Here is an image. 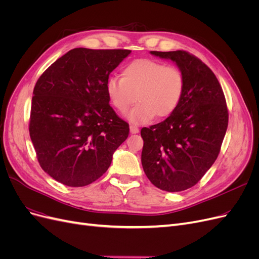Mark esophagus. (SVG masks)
<instances>
[{"instance_id":"obj_1","label":"esophagus","mask_w":259,"mask_h":259,"mask_svg":"<svg viewBox=\"0 0 259 259\" xmlns=\"http://www.w3.org/2000/svg\"><path fill=\"white\" fill-rule=\"evenodd\" d=\"M130 131H131L132 134H137V133L139 132V128L136 126V125H131Z\"/></svg>"}]
</instances>
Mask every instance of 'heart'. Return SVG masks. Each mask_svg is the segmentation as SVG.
Wrapping results in <instances>:
<instances>
[{"instance_id":"obj_1","label":"heart","mask_w":259,"mask_h":259,"mask_svg":"<svg viewBox=\"0 0 259 259\" xmlns=\"http://www.w3.org/2000/svg\"><path fill=\"white\" fill-rule=\"evenodd\" d=\"M185 75L178 67L166 66L152 59H136L122 70V79L110 77L106 84L107 95L117 111L127 114L135 123H146L154 115L173 114L183 99Z\"/></svg>"}]
</instances>
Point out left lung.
<instances>
[{
    "mask_svg": "<svg viewBox=\"0 0 259 259\" xmlns=\"http://www.w3.org/2000/svg\"><path fill=\"white\" fill-rule=\"evenodd\" d=\"M150 53L174 61L186 84L176 111L142 128V164L155 187L178 192L198 184L214 164L228 127V109L217 77L199 58L185 51Z\"/></svg>",
    "mask_w": 259,
    "mask_h": 259,
    "instance_id": "8db88e82",
    "label": "left lung"
}]
</instances>
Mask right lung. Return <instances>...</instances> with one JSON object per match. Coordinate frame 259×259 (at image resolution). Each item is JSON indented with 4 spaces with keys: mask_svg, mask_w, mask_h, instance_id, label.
Masks as SVG:
<instances>
[{
    "mask_svg": "<svg viewBox=\"0 0 259 259\" xmlns=\"http://www.w3.org/2000/svg\"><path fill=\"white\" fill-rule=\"evenodd\" d=\"M128 50L73 49L38 77L29 132L45 173L69 187L103 176L128 136V124L109 105V75Z\"/></svg>",
    "mask_w": 259,
    "mask_h": 259,
    "instance_id": "1",
    "label": "right lung"
}]
</instances>
